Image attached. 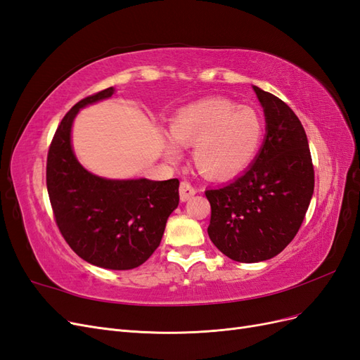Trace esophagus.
<instances>
[{
	"label": "esophagus",
	"mask_w": 360,
	"mask_h": 360,
	"mask_svg": "<svg viewBox=\"0 0 360 360\" xmlns=\"http://www.w3.org/2000/svg\"><path fill=\"white\" fill-rule=\"evenodd\" d=\"M197 193V188L188 180H183L180 183V200L181 201H188L189 198H192L193 195Z\"/></svg>",
	"instance_id": "esophagus-1"
}]
</instances>
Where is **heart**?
I'll return each mask as SVG.
<instances>
[{"label": "heart", "mask_w": 360, "mask_h": 360, "mask_svg": "<svg viewBox=\"0 0 360 360\" xmlns=\"http://www.w3.org/2000/svg\"><path fill=\"white\" fill-rule=\"evenodd\" d=\"M263 135L264 123L257 110L224 97L183 108L171 123L172 139L195 146V163L212 179H228L243 171L255 158ZM167 153L179 158V146L168 141Z\"/></svg>", "instance_id": "b5f03b06"}]
</instances>
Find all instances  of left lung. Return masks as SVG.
<instances>
[{
  "label": "left lung",
  "instance_id": "8db88e82",
  "mask_svg": "<svg viewBox=\"0 0 360 360\" xmlns=\"http://www.w3.org/2000/svg\"><path fill=\"white\" fill-rule=\"evenodd\" d=\"M254 90L264 108V144L240 177L205 191L210 240L238 263H258L284 250L314 193V165L300 120L279 97Z\"/></svg>",
  "mask_w": 360,
  "mask_h": 360
}]
</instances>
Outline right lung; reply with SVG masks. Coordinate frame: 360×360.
<instances>
[{"label": "right lung", "instance_id": "obj_1", "mask_svg": "<svg viewBox=\"0 0 360 360\" xmlns=\"http://www.w3.org/2000/svg\"><path fill=\"white\" fill-rule=\"evenodd\" d=\"M114 86L79 101L63 117L46 160V186L64 240L86 263L112 270L141 266L160 245L179 205V179L106 180L76 160L70 129L82 106L106 99Z\"/></svg>", "mask_w": 360, "mask_h": 360}]
</instances>
